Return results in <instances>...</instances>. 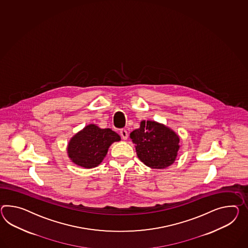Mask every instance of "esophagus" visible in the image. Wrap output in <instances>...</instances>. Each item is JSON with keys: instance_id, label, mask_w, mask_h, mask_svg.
I'll return each instance as SVG.
<instances>
[{"instance_id": "esophagus-1", "label": "esophagus", "mask_w": 248, "mask_h": 248, "mask_svg": "<svg viewBox=\"0 0 248 248\" xmlns=\"http://www.w3.org/2000/svg\"><path fill=\"white\" fill-rule=\"evenodd\" d=\"M120 134H121L122 139H128V133H127V131L125 129H122L121 131H120Z\"/></svg>"}]
</instances>
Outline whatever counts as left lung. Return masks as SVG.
Listing matches in <instances>:
<instances>
[{
  "label": "left lung",
  "instance_id": "obj_1",
  "mask_svg": "<svg viewBox=\"0 0 248 248\" xmlns=\"http://www.w3.org/2000/svg\"><path fill=\"white\" fill-rule=\"evenodd\" d=\"M137 156L151 169H166L175 162L179 136L169 127L155 121H141L139 129L130 133Z\"/></svg>",
  "mask_w": 248,
  "mask_h": 248
}]
</instances>
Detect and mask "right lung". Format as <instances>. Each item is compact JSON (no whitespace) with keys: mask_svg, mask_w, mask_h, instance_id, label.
<instances>
[{"mask_svg":"<svg viewBox=\"0 0 248 248\" xmlns=\"http://www.w3.org/2000/svg\"><path fill=\"white\" fill-rule=\"evenodd\" d=\"M119 140H121L119 134L111 129H101L91 124L70 140L67 153L77 166L93 169L102 162L110 145Z\"/></svg>","mask_w":248,"mask_h":248,"instance_id":"right-lung-1","label":"right lung"}]
</instances>
